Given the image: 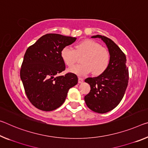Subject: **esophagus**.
Returning a JSON list of instances; mask_svg holds the SVG:
<instances>
[{
	"mask_svg": "<svg viewBox=\"0 0 148 148\" xmlns=\"http://www.w3.org/2000/svg\"><path fill=\"white\" fill-rule=\"evenodd\" d=\"M83 82H84V79H83V78H78V83H79V84L83 83Z\"/></svg>",
	"mask_w": 148,
	"mask_h": 148,
	"instance_id": "34e87169",
	"label": "esophagus"
}]
</instances>
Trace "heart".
I'll list each match as a JSON object with an SVG mask.
<instances>
[{
  "label": "heart",
  "mask_w": 148,
  "mask_h": 148,
  "mask_svg": "<svg viewBox=\"0 0 148 148\" xmlns=\"http://www.w3.org/2000/svg\"><path fill=\"white\" fill-rule=\"evenodd\" d=\"M84 55L81 58L82 63L70 68V71L78 76H86L92 71L93 74L100 75L109 67L111 55L106 48L92 39H86L75 47V50L65 46L60 51V57L69 67L76 62L78 55Z\"/></svg>",
  "instance_id": "b5f03b06"
}]
</instances>
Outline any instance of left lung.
Instances as JSON below:
<instances>
[{"label": "left lung", "instance_id": "8db88e82", "mask_svg": "<svg viewBox=\"0 0 148 148\" xmlns=\"http://www.w3.org/2000/svg\"><path fill=\"white\" fill-rule=\"evenodd\" d=\"M91 37L101 38L105 42L111 55V60L103 73L85 79L90 85L91 90L84 100L91 111L105 113L114 109L123 98L128 83V69L125 54L114 41L100 35Z\"/></svg>", "mask_w": 148, "mask_h": 148}]
</instances>
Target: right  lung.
Returning <instances> with one entry per match:
<instances>
[{
    "label": "right lung",
    "mask_w": 148,
    "mask_h": 148,
    "mask_svg": "<svg viewBox=\"0 0 148 148\" xmlns=\"http://www.w3.org/2000/svg\"><path fill=\"white\" fill-rule=\"evenodd\" d=\"M76 37L47 34L25 51L20 69V78L28 99L44 111H53L63 104L68 91L78 83V77L66 69L60 51L73 43Z\"/></svg>",
    "instance_id": "add662e5"
}]
</instances>
